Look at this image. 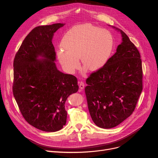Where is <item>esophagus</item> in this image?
I'll use <instances>...</instances> for the list:
<instances>
[{
    "mask_svg": "<svg viewBox=\"0 0 158 158\" xmlns=\"http://www.w3.org/2000/svg\"><path fill=\"white\" fill-rule=\"evenodd\" d=\"M85 87V85H84V83L83 81H80L79 82V87L80 89H83Z\"/></svg>",
    "mask_w": 158,
    "mask_h": 158,
    "instance_id": "esophagus-1",
    "label": "esophagus"
}]
</instances>
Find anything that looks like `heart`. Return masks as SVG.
<instances>
[{
  "label": "heart",
  "mask_w": 158,
  "mask_h": 158,
  "mask_svg": "<svg viewBox=\"0 0 158 158\" xmlns=\"http://www.w3.org/2000/svg\"><path fill=\"white\" fill-rule=\"evenodd\" d=\"M56 56L65 71L74 73L82 64L90 71H97L106 64L114 46V39L106 29L91 24L75 26L62 37Z\"/></svg>",
  "instance_id": "heart-1"
}]
</instances>
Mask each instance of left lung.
Returning a JSON list of instances; mask_svg holds the SVG:
<instances>
[{"label":"left lung","instance_id":"left-lung-1","mask_svg":"<svg viewBox=\"0 0 158 158\" xmlns=\"http://www.w3.org/2000/svg\"><path fill=\"white\" fill-rule=\"evenodd\" d=\"M122 42L102 69L86 80L88 108L94 123L103 129L116 127L134 110L143 89L140 54L123 31Z\"/></svg>","mask_w":158,"mask_h":158}]
</instances>
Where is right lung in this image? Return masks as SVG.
Instances as JSON below:
<instances>
[{
  "instance_id": "add662e5",
  "label": "right lung",
  "mask_w": 158,
  "mask_h": 158,
  "mask_svg": "<svg viewBox=\"0 0 158 158\" xmlns=\"http://www.w3.org/2000/svg\"><path fill=\"white\" fill-rule=\"evenodd\" d=\"M65 24L34 28L22 42L13 62V93L21 113L35 128L56 132L66 123L65 103L78 91L77 79L58 70L52 43Z\"/></svg>"
}]
</instances>
